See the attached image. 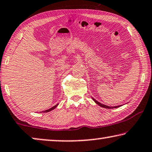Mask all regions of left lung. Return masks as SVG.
Segmentation results:
<instances>
[{
	"mask_svg": "<svg viewBox=\"0 0 152 152\" xmlns=\"http://www.w3.org/2000/svg\"><path fill=\"white\" fill-rule=\"evenodd\" d=\"M92 100H94V101L96 102V103L98 105H99L100 107H103V108H106V109H113V108H118V107H121V106H122V105H118V106H115V107H110V106H107V105H105V104H101L100 103V102H99V101H97V100H96L94 98H92Z\"/></svg>",
	"mask_w": 152,
	"mask_h": 152,
	"instance_id": "1",
	"label": "left lung"
}]
</instances>
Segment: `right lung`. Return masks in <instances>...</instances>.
Wrapping results in <instances>:
<instances>
[{"label": "right lung", "instance_id": "right-lung-1", "mask_svg": "<svg viewBox=\"0 0 152 152\" xmlns=\"http://www.w3.org/2000/svg\"><path fill=\"white\" fill-rule=\"evenodd\" d=\"M58 105V104H56L55 106L52 107V108H50V109H47V110H45V111H42V112H43V113H47V112H49V111H52V110H53V109H54L56 108V107Z\"/></svg>", "mask_w": 152, "mask_h": 152}]
</instances>
